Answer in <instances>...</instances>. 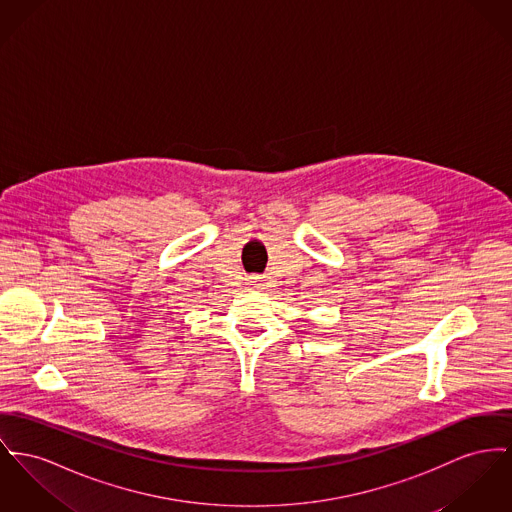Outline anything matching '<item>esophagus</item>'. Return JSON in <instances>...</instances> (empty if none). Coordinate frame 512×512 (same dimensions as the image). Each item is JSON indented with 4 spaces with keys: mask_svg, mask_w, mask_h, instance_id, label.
I'll list each match as a JSON object with an SVG mask.
<instances>
[{
    "mask_svg": "<svg viewBox=\"0 0 512 512\" xmlns=\"http://www.w3.org/2000/svg\"><path fill=\"white\" fill-rule=\"evenodd\" d=\"M252 285H260V283H254V281H252Z\"/></svg>",
    "mask_w": 512,
    "mask_h": 512,
    "instance_id": "34e87169",
    "label": "esophagus"
}]
</instances>
